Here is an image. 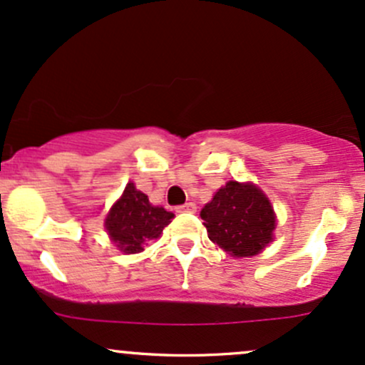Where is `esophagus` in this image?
Masks as SVG:
<instances>
[{
    "label": "esophagus",
    "mask_w": 365,
    "mask_h": 365,
    "mask_svg": "<svg viewBox=\"0 0 365 365\" xmlns=\"http://www.w3.org/2000/svg\"><path fill=\"white\" fill-rule=\"evenodd\" d=\"M195 204L194 202H187L182 204V206L177 207V212H195Z\"/></svg>",
    "instance_id": "34e87169"
}]
</instances>
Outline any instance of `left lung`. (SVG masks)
I'll return each mask as SVG.
<instances>
[{"mask_svg": "<svg viewBox=\"0 0 365 365\" xmlns=\"http://www.w3.org/2000/svg\"><path fill=\"white\" fill-rule=\"evenodd\" d=\"M207 237L233 257L259 254L273 240L274 212L252 183L228 182L200 211Z\"/></svg>", "mask_w": 365, "mask_h": 365, "instance_id": "1", "label": "left lung"}]
</instances>
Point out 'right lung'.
<instances>
[{
  "mask_svg": "<svg viewBox=\"0 0 365 365\" xmlns=\"http://www.w3.org/2000/svg\"><path fill=\"white\" fill-rule=\"evenodd\" d=\"M173 217V212L153 206L148 195L128 183L106 217V230L121 252L135 254L144 250L145 242L161 235Z\"/></svg>",
  "mask_w": 365,
  "mask_h": 365,
  "instance_id": "obj_1",
  "label": "right lung"
}]
</instances>
